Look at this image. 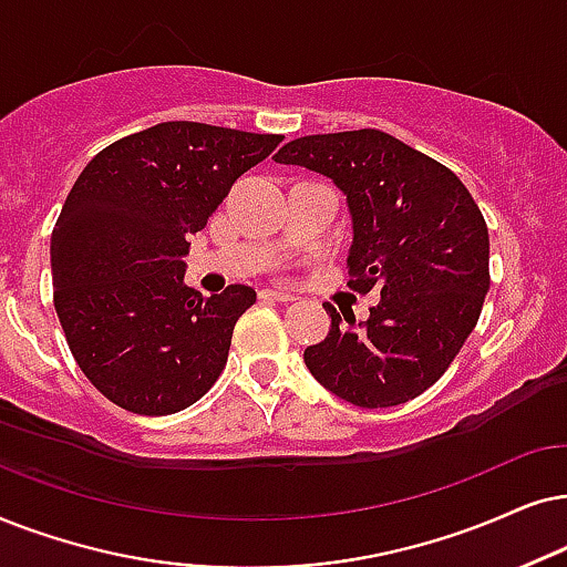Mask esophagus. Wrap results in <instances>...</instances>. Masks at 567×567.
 I'll use <instances>...</instances> for the list:
<instances>
[{"instance_id": "esophagus-1", "label": "esophagus", "mask_w": 567, "mask_h": 567, "mask_svg": "<svg viewBox=\"0 0 567 567\" xmlns=\"http://www.w3.org/2000/svg\"><path fill=\"white\" fill-rule=\"evenodd\" d=\"M261 298L264 300H277V303H292L296 300V296L288 290H261Z\"/></svg>"}]
</instances>
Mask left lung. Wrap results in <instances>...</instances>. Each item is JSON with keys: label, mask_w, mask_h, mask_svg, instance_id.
<instances>
[{"label": "left lung", "mask_w": 567, "mask_h": 567, "mask_svg": "<svg viewBox=\"0 0 567 567\" xmlns=\"http://www.w3.org/2000/svg\"><path fill=\"white\" fill-rule=\"evenodd\" d=\"M277 163L303 165L347 196L350 288L379 290L368 321L331 303L323 342L306 347L313 379L365 410L420 396L477 327L489 290L485 217L454 171L379 130L292 140ZM344 315V313H342Z\"/></svg>", "instance_id": "obj_1"}]
</instances>
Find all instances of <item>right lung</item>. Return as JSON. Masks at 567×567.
<instances>
[{
  "label": "right lung",
  "mask_w": 567,
  "mask_h": 567,
  "mask_svg": "<svg viewBox=\"0 0 567 567\" xmlns=\"http://www.w3.org/2000/svg\"><path fill=\"white\" fill-rule=\"evenodd\" d=\"M282 137L163 121L85 165L51 233L54 308L87 381L121 410L173 414L213 389L248 285L186 288L188 236Z\"/></svg>",
  "instance_id": "1"
}]
</instances>
